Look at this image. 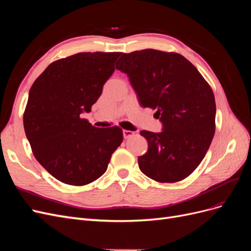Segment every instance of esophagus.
I'll use <instances>...</instances> for the list:
<instances>
[{
    "instance_id": "obj_1",
    "label": "esophagus",
    "mask_w": 251,
    "mask_h": 251,
    "mask_svg": "<svg viewBox=\"0 0 251 251\" xmlns=\"http://www.w3.org/2000/svg\"><path fill=\"white\" fill-rule=\"evenodd\" d=\"M123 134H124V138H125V139H127V138L132 137L133 134H134V132H132V131H126V130H124V131H123Z\"/></svg>"
}]
</instances>
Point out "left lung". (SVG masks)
I'll use <instances>...</instances> for the list:
<instances>
[{
    "label": "left lung",
    "mask_w": 251,
    "mask_h": 251,
    "mask_svg": "<svg viewBox=\"0 0 251 251\" xmlns=\"http://www.w3.org/2000/svg\"><path fill=\"white\" fill-rule=\"evenodd\" d=\"M116 69L127 75L142 108L156 110L162 131H141L149 148L140 171L158 182L185 179L201 163L215 135L216 102L208 83L178 53H124Z\"/></svg>",
    "instance_id": "8db88e82"
}]
</instances>
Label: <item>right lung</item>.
<instances>
[{
    "label": "right lung",
    "mask_w": 251,
    "mask_h": 251,
    "mask_svg": "<svg viewBox=\"0 0 251 251\" xmlns=\"http://www.w3.org/2000/svg\"><path fill=\"white\" fill-rule=\"evenodd\" d=\"M120 52H80L50 64L29 91L24 128L33 155L55 179L86 185L105 173L123 142L118 126L95 127L91 112Z\"/></svg>",
    "instance_id": "right-lung-1"
}]
</instances>
